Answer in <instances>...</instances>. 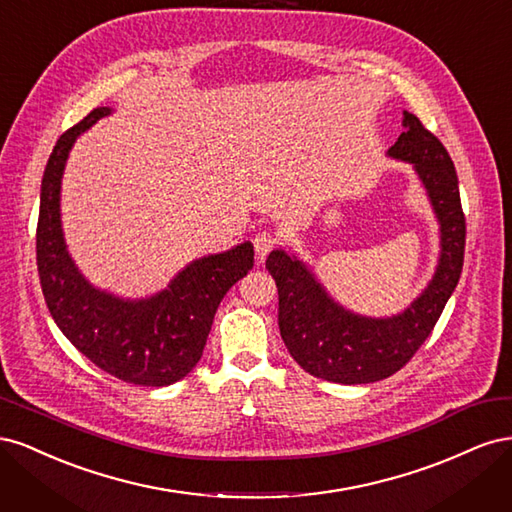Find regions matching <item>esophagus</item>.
<instances>
[{
  "label": "esophagus",
  "mask_w": 512,
  "mask_h": 512,
  "mask_svg": "<svg viewBox=\"0 0 512 512\" xmlns=\"http://www.w3.org/2000/svg\"><path fill=\"white\" fill-rule=\"evenodd\" d=\"M275 245H277V237L273 235L271 230H260L258 235L254 237V250H256V256L260 260L267 258V254L273 250Z\"/></svg>",
  "instance_id": "obj_1"
}]
</instances>
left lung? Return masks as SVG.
Segmentation results:
<instances>
[{
  "mask_svg": "<svg viewBox=\"0 0 512 512\" xmlns=\"http://www.w3.org/2000/svg\"><path fill=\"white\" fill-rule=\"evenodd\" d=\"M404 128L389 156L414 164L442 232L438 271L404 314L363 318L346 312L329 299L303 262L282 250L267 258L280 294L277 320L284 344L292 359L316 378L367 384L393 376L425 344L459 282L466 252V215L453 160L416 115L404 113Z\"/></svg>",
  "mask_w": 512,
  "mask_h": 512,
  "instance_id": "8db88e82",
  "label": "left lung"
}]
</instances>
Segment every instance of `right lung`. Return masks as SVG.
<instances>
[{"label":"right lung","instance_id":"obj_1","mask_svg":"<svg viewBox=\"0 0 512 512\" xmlns=\"http://www.w3.org/2000/svg\"><path fill=\"white\" fill-rule=\"evenodd\" d=\"M111 108H94L59 136L46 162L36 228V260L46 307L72 346L128 384L168 386L203 356L224 294L254 265V245L194 260L151 299L123 301L91 286L66 252L59 220V188L76 136Z\"/></svg>","mask_w":512,"mask_h":512}]
</instances>
